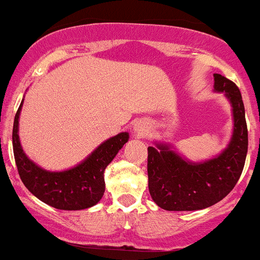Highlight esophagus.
<instances>
[{"label": "esophagus", "instance_id": "esophagus-1", "mask_svg": "<svg viewBox=\"0 0 260 260\" xmlns=\"http://www.w3.org/2000/svg\"><path fill=\"white\" fill-rule=\"evenodd\" d=\"M149 129H151V127H149V123L147 120H138V122H136L135 127H133L135 135L137 137H145L149 133Z\"/></svg>", "mask_w": 260, "mask_h": 260}]
</instances>
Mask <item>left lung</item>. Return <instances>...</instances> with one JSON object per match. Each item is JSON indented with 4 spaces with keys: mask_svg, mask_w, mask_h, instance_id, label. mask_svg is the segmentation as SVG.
<instances>
[{
    "mask_svg": "<svg viewBox=\"0 0 260 260\" xmlns=\"http://www.w3.org/2000/svg\"><path fill=\"white\" fill-rule=\"evenodd\" d=\"M214 91L232 106L233 133L228 146L212 158L188 161L167 142L148 147V188L157 205L169 211H193L215 205L234 188L248 152L245 109L239 88L214 74Z\"/></svg>",
    "mask_w": 260,
    "mask_h": 260,
    "instance_id": "1",
    "label": "left lung"
}]
</instances>
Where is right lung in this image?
Returning a JSON list of instances; mask_svg holds the SVG:
<instances>
[{"instance_id":"right-lung-1","label":"right lung","mask_w":260,"mask_h":260,"mask_svg":"<svg viewBox=\"0 0 260 260\" xmlns=\"http://www.w3.org/2000/svg\"><path fill=\"white\" fill-rule=\"evenodd\" d=\"M22 104L23 99L15 115L12 146L18 175L26 188L39 200L60 210H83L98 204L106 190L104 171L128 142L129 133L120 132L108 138L72 169L49 171L28 158L21 146L18 120Z\"/></svg>"}]
</instances>
